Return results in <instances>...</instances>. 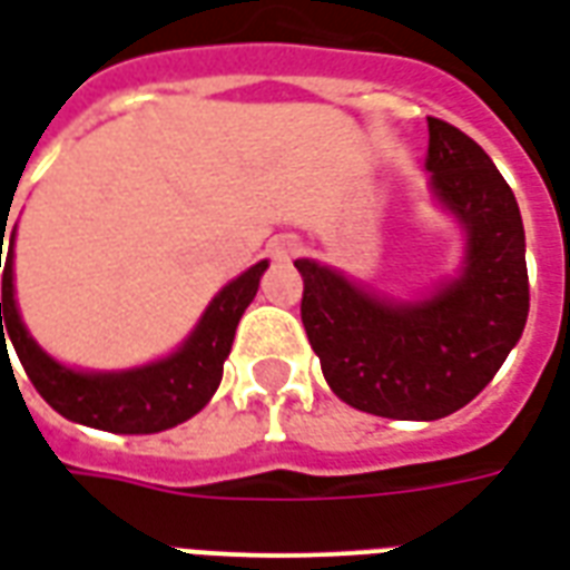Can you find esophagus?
<instances>
[{
	"label": "esophagus",
	"mask_w": 570,
	"mask_h": 570,
	"mask_svg": "<svg viewBox=\"0 0 570 570\" xmlns=\"http://www.w3.org/2000/svg\"><path fill=\"white\" fill-rule=\"evenodd\" d=\"M298 249H302V244H298V237L293 235H281L268 240V256H272L274 262H289L293 256H298Z\"/></svg>",
	"instance_id": "1"
}]
</instances>
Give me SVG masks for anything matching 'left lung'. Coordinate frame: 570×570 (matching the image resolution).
<instances>
[{
	"label": "left lung",
	"instance_id": "obj_1",
	"mask_svg": "<svg viewBox=\"0 0 570 570\" xmlns=\"http://www.w3.org/2000/svg\"><path fill=\"white\" fill-rule=\"evenodd\" d=\"M430 191L464 232V262L419 298L372 293L347 274L296 259L302 323L326 384L347 406L436 421L494 379L528 321L525 228L513 188L479 142L428 118Z\"/></svg>",
	"mask_w": 570,
	"mask_h": 570
}]
</instances>
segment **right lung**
<instances>
[{
	"label": "right lung",
	"mask_w": 570,
	"mask_h": 570,
	"mask_svg": "<svg viewBox=\"0 0 570 570\" xmlns=\"http://www.w3.org/2000/svg\"><path fill=\"white\" fill-rule=\"evenodd\" d=\"M0 223L8 225L6 216ZM2 244H6V228L0 232V249ZM265 268L268 259L256 262L232 284H225L200 314L198 326L174 354L134 370H72L42 351L20 321L18 298H14V232H11L6 272H2L0 335L6 342L8 330L23 372L30 375L45 403L63 419L109 433H158L198 415L210 403V396L223 382V363L235 342L237 323L256 296ZM2 320L7 321L6 327L1 326Z\"/></svg>",
	"instance_id": "1"
}]
</instances>
